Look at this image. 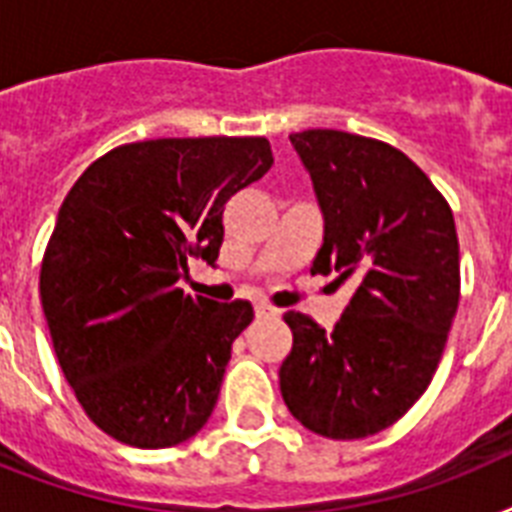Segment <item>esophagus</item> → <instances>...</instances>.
Segmentation results:
<instances>
[{
    "label": "esophagus",
    "mask_w": 512,
    "mask_h": 512,
    "mask_svg": "<svg viewBox=\"0 0 512 512\" xmlns=\"http://www.w3.org/2000/svg\"><path fill=\"white\" fill-rule=\"evenodd\" d=\"M255 313H257V319H273V316H279L276 308H271V305H265V303H255Z\"/></svg>",
    "instance_id": "esophagus-1"
}]
</instances>
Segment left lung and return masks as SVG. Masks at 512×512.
Returning a JSON list of instances; mask_svg holds the SVG:
<instances>
[{"instance_id":"8db88e82","label":"left lung","mask_w":512,"mask_h":512,"mask_svg":"<svg viewBox=\"0 0 512 512\" xmlns=\"http://www.w3.org/2000/svg\"><path fill=\"white\" fill-rule=\"evenodd\" d=\"M324 215L311 273L356 292L332 332L289 311L292 353L279 369L300 425L337 441L404 417L436 374L460 303V244L444 196L380 140L340 130L289 135Z\"/></svg>"}]
</instances>
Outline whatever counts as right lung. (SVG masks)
Listing matches in <instances>:
<instances>
[{
    "instance_id": "add662e5",
    "label": "right lung",
    "mask_w": 512,
    "mask_h": 512,
    "mask_svg": "<svg viewBox=\"0 0 512 512\" xmlns=\"http://www.w3.org/2000/svg\"><path fill=\"white\" fill-rule=\"evenodd\" d=\"M265 138H164L92 162L63 199L39 276L58 364L95 425L138 449L196 436L252 303L183 295L215 265L223 207L271 170Z\"/></svg>"
}]
</instances>
